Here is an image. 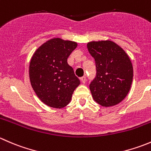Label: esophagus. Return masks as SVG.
Instances as JSON below:
<instances>
[{
  "label": "esophagus",
  "instance_id": "esophagus-1",
  "mask_svg": "<svg viewBox=\"0 0 151 151\" xmlns=\"http://www.w3.org/2000/svg\"><path fill=\"white\" fill-rule=\"evenodd\" d=\"M80 80H81L82 83H83V84H85V83H86V80H87L86 77H81V78H80Z\"/></svg>",
  "mask_w": 151,
  "mask_h": 151
}]
</instances>
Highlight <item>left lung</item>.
Segmentation results:
<instances>
[{
  "label": "left lung",
  "mask_w": 151,
  "mask_h": 151,
  "mask_svg": "<svg viewBox=\"0 0 151 151\" xmlns=\"http://www.w3.org/2000/svg\"><path fill=\"white\" fill-rule=\"evenodd\" d=\"M87 47L96 68V75L89 85L94 101L103 106L119 104L130 91L133 80L130 58L112 41L88 42Z\"/></svg>",
  "instance_id": "1"
}]
</instances>
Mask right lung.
I'll return each mask as SVG.
<instances>
[{
    "instance_id": "obj_1",
    "label": "right lung",
    "mask_w": 151,
    "mask_h": 151,
    "mask_svg": "<svg viewBox=\"0 0 151 151\" xmlns=\"http://www.w3.org/2000/svg\"><path fill=\"white\" fill-rule=\"evenodd\" d=\"M77 44L54 38L36 50L29 66L30 84L39 99L53 108H63L80 84L67 58Z\"/></svg>"
}]
</instances>
